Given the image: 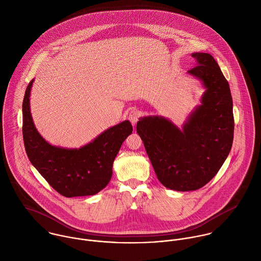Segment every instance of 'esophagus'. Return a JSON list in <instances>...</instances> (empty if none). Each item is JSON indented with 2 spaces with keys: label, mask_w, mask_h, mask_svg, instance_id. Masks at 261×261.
<instances>
[{
  "label": "esophagus",
  "mask_w": 261,
  "mask_h": 261,
  "mask_svg": "<svg viewBox=\"0 0 261 261\" xmlns=\"http://www.w3.org/2000/svg\"><path fill=\"white\" fill-rule=\"evenodd\" d=\"M140 118V112L138 110H132L128 114V119L130 120L132 124L135 125Z\"/></svg>",
  "instance_id": "1"
}]
</instances>
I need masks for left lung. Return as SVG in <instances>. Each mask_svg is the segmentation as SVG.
<instances>
[{"mask_svg":"<svg viewBox=\"0 0 261 261\" xmlns=\"http://www.w3.org/2000/svg\"><path fill=\"white\" fill-rule=\"evenodd\" d=\"M192 57L196 66L187 73L206 90L182 128L159 115L141 117L137 123L159 181L180 192L198 190L214 178L230 152L234 134L230 87L218 63L209 53L195 52Z\"/></svg>","mask_w":261,"mask_h":261,"instance_id":"8db88e82","label":"left lung"}]
</instances>
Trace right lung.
<instances>
[{
    "label": "right lung",
    "mask_w": 261,
    "mask_h": 261,
    "mask_svg": "<svg viewBox=\"0 0 261 261\" xmlns=\"http://www.w3.org/2000/svg\"><path fill=\"white\" fill-rule=\"evenodd\" d=\"M33 82L34 79L28 84L23 100V139L31 164L62 196L97 194L112 179L113 161L133 133L132 123L124 120L113 125L78 149L52 146L38 133L30 112Z\"/></svg>",
    "instance_id": "right-lung-1"
}]
</instances>
